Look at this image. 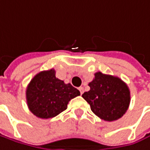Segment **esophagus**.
<instances>
[{"label": "esophagus", "mask_w": 150, "mask_h": 150, "mask_svg": "<svg viewBox=\"0 0 150 150\" xmlns=\"http://www.w3.org/2000/svg\"><path fill=\"white\" fill-rule=\"evenodd\" d=\"M79 90H80V93H81V94H82V93H83V92H84V90H83V88H82V87L79 88Z\"/></svg>", "instance_id": "esophagus-1"}]
</instances>
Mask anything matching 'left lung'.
Segmentation results:
<instances>
[{"label":"left lung","mask_w":150,"mask_h":150,"mask_svg":"<svg viewBox=\"0 0 150 150\" xmlns=\"http://www.w3.org/2000/svg\"><path fill=\"white\" fill-rule=\"evenodd\" d=\"M88 86L90 90L85 92L82 97L90 105L92 112L101 119L114 121L128 110L129 89L118 77L97 72Z\"/></svg>","instance_id":"8db88e82"}]
</instances>
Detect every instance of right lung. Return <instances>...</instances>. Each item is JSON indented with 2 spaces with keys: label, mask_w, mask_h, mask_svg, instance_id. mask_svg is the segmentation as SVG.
Returning <instances> with one entry per match:
<instances>
[{
  "label": "right lung",
  "mask_w": 150,
  "mask_h": 150,
  "mask_svg": "<svg viewBox=\"0 0 150 150\" xmlns=\"http://www.w3.org/2000/svg\"><path fill=\"white\" fill-rule=\"evenodd\" d=\"M25 93L29 110L40 118L58 115L67 109L70 100L81 94L70 83L65 84L57 78L53 69L35 75L28 84Z\"/></svg>",
  "instance_id": "1"
}]
</instances>
